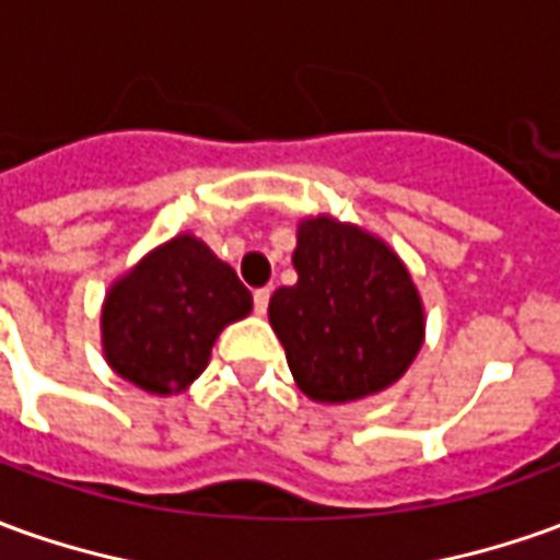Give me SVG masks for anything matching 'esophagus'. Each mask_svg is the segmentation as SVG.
Listing matches in <instances>:
<instances>
[{
  "instance_id": "obj_1",
  "label": "esophagus",
  "mask_w": 560,
  "mask_h": 560,
  "mask_svg": "<svg viewBox=\"0 0 560 560\" xmlns=\"http://www.w3.org/2000/svg\"><path fill=\"white\" fill-rule=\"evenodd\" d=\"M268 302H271V289H256V292H253V307H256V314H265V311H268Z\"/></svg>"
}]
</instances>
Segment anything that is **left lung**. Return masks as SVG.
Instances as JSON below:
<instances>
[{"label":"left lung","instance_id":"left-lung-1","mask_svg":"<svg viewBox=\"0 0 560 560\" xmlns=\"http://www.w3.org/2000/svg\"><path fill=\"white\" fill-rule=\"evenodd\" d=\"M292 265L299 283L273 292L268 317L302 393L350 402L399 381L423 345V307L390 246L319 215L302 222Z\"/></svg>","mask_w":560,"mask_h":560}]
</instances>
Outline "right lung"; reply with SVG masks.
Here are the masks:
<instances>
[{"instance_id":"right-lung-1","label":"right lung","mask_w":560,"mask_h":560,"mask_svg":"<svg viewBox=\"0 0 560 560\" xmlns=\"http://www.w3.org/2000/svg\"><path fill=\"white\" fill-rule=\"evenodd\" d=\"M253 311L249 289L191 234L121 277L103 304V350L121 377L176 393L207 369L219 331Z\"/></svg>"}]
</instances>
